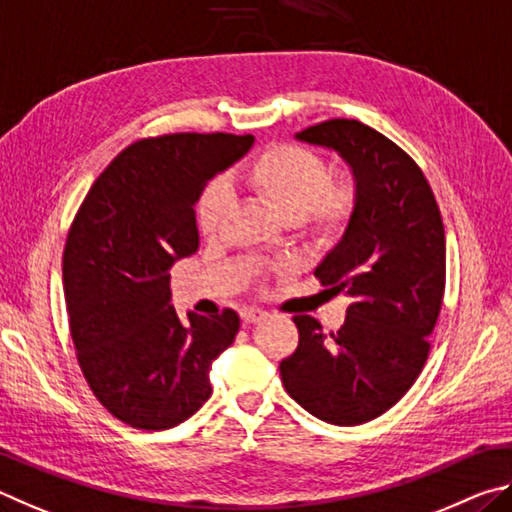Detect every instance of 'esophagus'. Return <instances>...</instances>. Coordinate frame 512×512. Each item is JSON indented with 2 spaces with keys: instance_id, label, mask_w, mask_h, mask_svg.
Instances as JSON below:
<instances>
[{
  "instance_id": "1",
  "label": "esophagus",
  "mask_w": 512,
  "mask_h": 512,
  "mask_svg": "<svg viewBox=\"0 0 512 512\" xmlns=\"http://www.w3.org/2000/svg\"><path fill=\"white\" fill-rule=\"evenodd\" d=\"M240 319L242 324H258V321L265 319V312L261 308H242Z\"/></svg>"
}]
</instances>
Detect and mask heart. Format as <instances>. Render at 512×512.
Instances as JSON below:
<instances>
[{
    "instance_id": "1",
    "label": "heart",
    "mask_w": 512,
    "mask_h": 512,
    "mask_svg": "<svg viewBox=\"0 0 512 512\" xmlns=\"http://www.w3.org/2000/svg\"><path fill=\"white\" fill-rule=\"evenodd\" d=\"M240 179L288 224H306L321 242L342 236L357 209V188L351 179L330 182L324 157L301 146H272L242 168ZM227 191L211 184L197 202V229L211 236L227 211Z\"/></svg>"
}]
</instances>
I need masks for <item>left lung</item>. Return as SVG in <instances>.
<instances>
[{
  "mask_svg": "<svg viewBox=\"0 0 512 512\" xmlns=\"http://www.w3.org/2000/svg\"><path fill=\"white\" fill-rule=\"evenodd\" d=\"M351 168L357 209L315 276L351 299L337 333L297 315L299 346L281 362L285 391L330 425H362L405 396L429 355L445 290V229L423 170L355 119L294 134Z\"/></svg>",
  "mask_w": 512,
  "mask_h": 512,
  "instance_id": "obj_1",
  "label": "left lung"
}]
</instances>
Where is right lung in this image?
Instances as JSON below:
<instances>
[{"label":"right lung","instance_id":"add662e5","mask_svg":"<svg viewBox=\"0 0 512 512\" xmlns=\"http://www.w3.org/2000/svg\"><path fill=\"white\" fill-rule=\"evenodd\" d=\"M254 137L179 132L132 143L89 188L71 224L62 283L78 364L112 416L170 429L211 396L209 371L240 328L233 310L182 321L170 267L200 247L195 202Z\"/></svg>","mask_w":512,"mask_h":512}]
</instances>
